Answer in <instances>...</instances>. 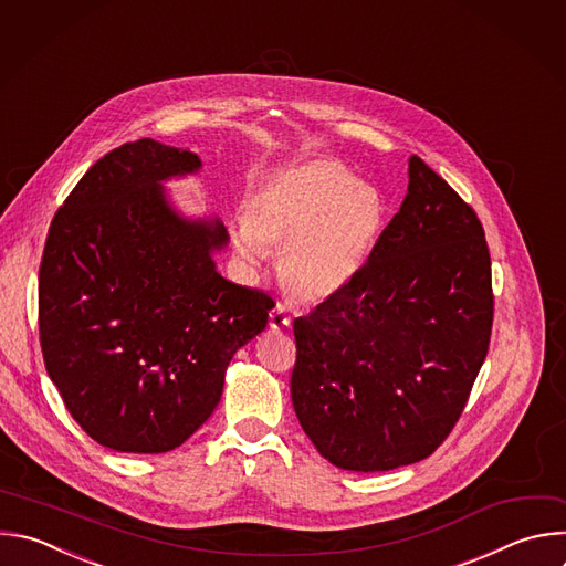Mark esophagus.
Returning <instances> with one entry per match:
<instances>
[{"label":"esophagus","instance_id":"esophagus-1","mask_svg":"<svg viewBox=\"0 0 566 566\" xmlns=\"http://www.w3.org/2000/svg\"><path fill=\"white\" fill-rule=\"evenodd\" d=\"M269 326L273 331H284V328L291 326V317L282 308H273L271 315H269Z\"/></svg>","mask_w":566,"mask_h":566}]
</instances>
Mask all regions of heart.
I'll return each mask as SVG.
<instances>
[{"label": "heart", "mask_w": 566, "mask_h": 566, "mask_svg": "<svg viewBox=\"0 0 566 566\" xmlns=\"http://www.w3.org/2000/svg\"><path fill=\"white\" fill-rule=\"evenodd\" d=\"M385 229V200L333 159H311L269 177L247 205L235 253L260 264L282 253L280 282L304 304H319L366 266Z\"/></svg>", "instance_id": "1"}]
</instances>
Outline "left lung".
<instances>
[{
  "mask_svg": "<svg viewBox=\"0 0 566 566\" xmlns=\"http://www.w3.org/2000/svg\"><path fill=\"white\" fill-rule=\"evenodd\" d=\"M491 258L475 211L418 155L366 266L293 322L295 416L346 471L429 458L460 420L489 350Z\"/></svg>",
  "mask_w": 566,
  "mask_h": 566,
  "instance_id": "obj_1",
  "label": "left lung"
}]
</instances>
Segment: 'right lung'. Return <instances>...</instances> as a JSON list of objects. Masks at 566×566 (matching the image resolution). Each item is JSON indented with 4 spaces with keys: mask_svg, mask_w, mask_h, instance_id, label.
I'll use <instances>...</instances> for the list:
<instances>
[{
    "mask_svg": "<svg viewBox=\"0 0 566 566\" xmlns=\"http://www.w3.org/2000/svg\"><path fill=\"white\" fill-rule=\"evenodd\" d=\"M200 157L155 139L95 161L55 213L40 266L44 364L73 420L102 447L164 453L216 411L235 350L275 302L216 271L224 224L186 220L164 179Z\"/></svg>",
    "mask_w": 566,
    "mask_h": 566,
    "instance_id": "right-lung-1",
    "label": "right lung"
}]
</instances>
